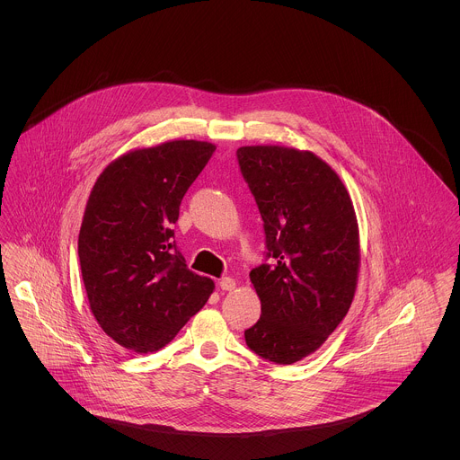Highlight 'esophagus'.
<instances>
[{
  "mask_svg": "<svg viewBox=\"0 0 460 460\" xmlns=\"http://www.w3.org/2000/svg\"><path fill=\"white\" fill-rule=\"evenodd\" d=\"M219 287H221V290H234L237 285H235V279L234 278H230V276H225V278H221L219 279Z\"/></svg>",
  "mask_w": 460,
  "mask_h": 460,
  "instance_id": "34e87169",
  "label": "esophagus"
}]
</instances>
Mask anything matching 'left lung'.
<instances>
[{
    "label": "left lung",
    "instance_id": "8db88e82",
    "mask_svg": "<svg viewBox=\"0 0 460 460\" xmlns=\"http://www.w3.org/2000/svg\"><path fill=\"white\" fill-rule=\"evenodd\" d=\"M237 159L270 259L250 272L262 315L244 338L263 359L292 365L328 340L354 299L361 263L354 205L338 173L310 150L252 145Z\"/></svg>",
    "mask_w": 460,
    "mask_h": 460
}]
</instances>
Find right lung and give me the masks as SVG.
I'll return each instance as SVG.
<instances>
[{"mask_svg":"<svg viewBox=\"0 0 460 460\" xmlns=\"http://www.w3.org/2000/svg\"><path fill=\"white\" fill-rule=\"evenodd\" d=\"M214 150L197 139L132 148L90 191L77 241L86 297L97 324L132 352L163 349L214 292L172 239L181 201Z\"/></svg>","mask_w":460,"mask_h":460,"instance_id":"add662e5","label":"right lung"}]
</instances>
